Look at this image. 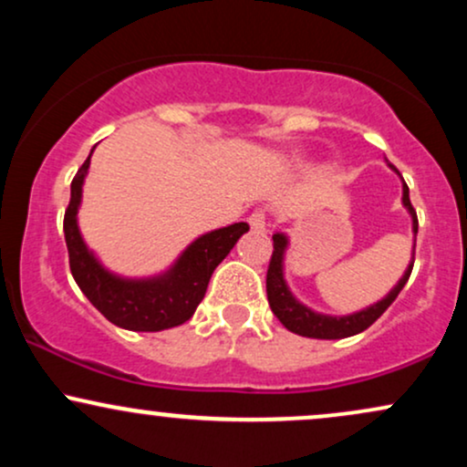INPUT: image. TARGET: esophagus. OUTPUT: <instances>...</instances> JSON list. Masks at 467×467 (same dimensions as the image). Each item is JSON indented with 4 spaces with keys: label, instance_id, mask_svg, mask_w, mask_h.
Instances as JSON below:
<instances>
[{
    "label": "esophagus",
    "instance_id": "esophagus-1",
    "mask_svg": "<svg viewBox=\"0 0 467 467\" xmlns=\"http://www.w3.org/2000/svg\"><path fill=\"white\" fill-rule=\"evenodd\" d=\"M248 223H250V228L254 230V233H264L265 226H267L265 213H264V211H254V213H252V215L248 217Z\"/></svg>",
    "mask_w": 467,
    "mask_h": 467
}]
</instances>
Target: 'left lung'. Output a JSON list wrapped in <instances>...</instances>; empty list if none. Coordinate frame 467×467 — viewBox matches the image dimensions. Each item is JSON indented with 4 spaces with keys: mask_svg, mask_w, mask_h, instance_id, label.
Masks as SVG:
<instances>
[{
    "mask_svg": "<svg viewBox=\"0 0 467 467\" xmlns=\"http://www.w3.org/2000/svg\"><path fill=\"white\" fill-rule=\"evenodd\" d=\"M389 166L393 171H398L393 164ZM401 202H404V206L409 208L412 217V233H415V241H417V226H420V223H417V213L410 203L409 186H406V182H404V195H401ZM272 239H275V250H272V259H270V265H267V276H265L267 303H270L272 312H275L276 318L281 320L283 327L292 331V334H298L305 337H320V340H337V337H349V336L360 334L364 329H368L379 316L387 312L389 305L398 298L401 287H404L406 281H409L412 264H415V248H412V261L409 264V267H406L404 276L400 278L398 285L390 289L382 301H378L375 305H371V307L349 316H327V314L312 312V309L305 307L303 303H298L296 298L292 296L285 278H283V256H285L287 237L283 233H276Z\"/></svg>",
    "mask_w": 467,
    "mask_h": 467,
    "instance_id": "left-lung-1",
    "label": "left lung"
}]
</instances>
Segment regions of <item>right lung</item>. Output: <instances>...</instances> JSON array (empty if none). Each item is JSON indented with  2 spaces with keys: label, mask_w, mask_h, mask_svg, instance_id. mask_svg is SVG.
I'll return each mask as SVG.
<instances>
[{
  "label": "right lung",
  "mask_w": 467,
  "mask_h": 467,
  "mask_svg": "<svg viewBox=\"0 0 467 467\" xmlns=\"http://www.w3.org/2000/svg\"><path fill=\"white\" fill-rule=\"evenodd\" d=\"M89 158H92V153L88 155V160L74 175L69 203L66 208V217H63L69 270H72L80 292L109 323L122 327V329L162 331L186 323L195 314L197 305L202 303L215 267L226 259L237 239L244 233H248L250 226L245 222H239L202 234L182 252L175 265L160 276L136 281V278L111 275L88 250L77 223Z\"/></svg>",
  "instance_id": "add662e5"
}]
</instances>
